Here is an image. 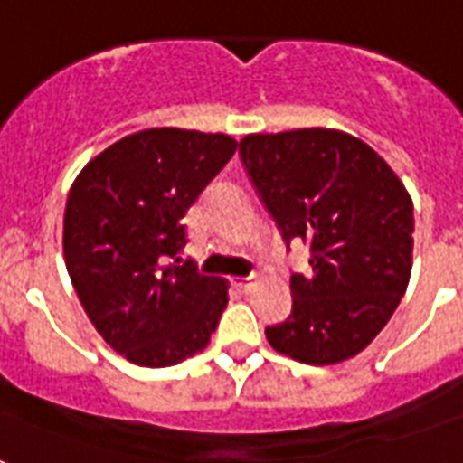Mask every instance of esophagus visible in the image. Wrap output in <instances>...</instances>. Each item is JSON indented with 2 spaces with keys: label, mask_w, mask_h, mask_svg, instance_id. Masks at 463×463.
<instances>
[{
  "label": "esophagus",
  "mask_w": 463,
  "mask_h": 463,
  "mask_svg": "<svg viewBox=\"0 0 463 463\" xmlns=\"http://www.w3.org/2000/svg\"><path fill=\"white\" fill-rule=\"evenodd\" d=\"M232 288H238L240 293H250V288L254 286V276H240V279H232Z\"/></svg>",
  "instance_id": "34e87169"
}]
</instances>
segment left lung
<instances>
[{
	"instance_id": "8db88e82",
	"label": "left lung",
	"mask_w": 463,
	"mask_h": 463,
	"mask_svg": "<svg viewBox=\"0 0 463 463\" xmlns=\"http://www.w3.org/2000/svg\"><path fill=\"white\" fill-rule=\"evenodd\" d=\"M240 158L286 247H309L307 276H290L288 319L267 326L276 351L307 365L358 355L411 279L413 202L373 148L338 129L250 134Z\"/></svg>"
}]
</instances>
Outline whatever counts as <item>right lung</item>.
Segmentation results:
<instances>
[{"instance_id": "1", "label": "right lung", "mask_w": 463, "mask_h": 463, "mask_svg": "<svg viewBox=\"0 0 463 463\" xmlns=\"http://www.w3.org/2000/svg\"><path fill=\"white\" fill-rule=\"evenodd\" d=\"M238 148L228 134L144 129L96 156L64 209V261L86 315L127 360L177 365L203 351L228 283L177 254L182 218Z\"/></svg>"}]
</instances>
